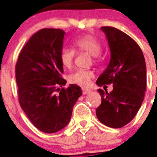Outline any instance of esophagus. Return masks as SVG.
I'll use <instances>...</instances> for the list:
<instances>
[{
	"instance_id": "34e87169",
	"label": "esophagus",
	"mask_w": 157,
	"mask_h": 157,
	"mask_svg": "<svg viewBox=\"0 0 157 157\" xmlns=\"http://www.w3.org/2000/svg\"><path fill=\"white\" fill-rule=\"evenodd\" d=\"M92 90H90V89H85V88H82V92H83V95H86L90 93Z\"/></svg>"
}]
</instances>
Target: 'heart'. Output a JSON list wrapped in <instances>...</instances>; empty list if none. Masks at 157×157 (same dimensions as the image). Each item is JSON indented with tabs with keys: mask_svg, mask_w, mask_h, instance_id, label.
<instances>
[{
	"mask_svg": "<svg viewBox=\"0 0 157 157\" xmlns=\"http://www.w3.org/2000/svg\"><path fill=\"white\" fill-rule=\"evenodd\" d=\"M75 50L77 52H86L92 55L93 61L98 62V57L102 51V45L100 41L93 35H85L76 39L74 42ZM75 58L74 49L64 47L60 52V60L63 67L71 68ZM94 77V72L91 70L79 69L71 73L68 76V81L73 84L80 85L86 87L90 85V81Z\"/></svg>",
	"mask_w": 157,
	"mask_h": 157,
	"instance_id": "b5f03b06",
	"label": "heart"
}]
</instances>
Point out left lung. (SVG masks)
I'll use <instances>...</instances> for the list:
<instances>
[{"mask_svg": "<svg viewBox=\"0 0 157 157\" xmlns=\"http://www.w3.org/2000/svg\"><path fill=\"white\" fill-rule=\"evenodd\" d=\"M101 29L106 36L111 58L96 84L112 83L113 90H98L102 102L96 113L101 123L119 128L129 123L141 106L146 91V63L140 46L128 35L111 26Z\"/></svg>", "mask_w": 157, "mask_h": 157, "instance_id": "8db88e82", "label": "left lung"}]
</instances>
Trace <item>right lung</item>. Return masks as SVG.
Returning <instances> with one entry per match:
<instances>
[{
    "label": "right lung",
    "mask_w": 157,
    "mask_h": 157,
    "mask_svg": "<svg viewBox=\"0 0 157 157\" xmlns=\"http://www.w3.org/2000/svg\"><path fill=\"white\" fill-rule=\"evenodd\" d=\"M65 32L42 29L29 39L19 55L16 80L20 106L33 125L45 133H55L69 123L81 88L63 86L60 52Z\"/></svg>",
    "instance_id": "right-lung-1"
}]
</instances>
